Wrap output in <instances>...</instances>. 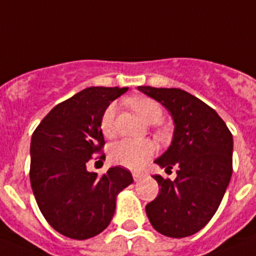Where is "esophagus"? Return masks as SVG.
<instances>
[{"mask_svg":"<svg viewBox=\"0 0 256 256\" xmlns=\"http://www.w3.org/2000/svg\"><path fill=\"white\" fill-rule=\"evenodd\" d=\"M132 178H134L135 182H140L143 180L144 175L140 174V172H132Z\"/></svg>","mask_w":256,"mask_h":256,"instance_id":"obj_1","label":"esophagus"}]
</instances>
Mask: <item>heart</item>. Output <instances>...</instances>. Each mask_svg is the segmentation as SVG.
Instances as JSON below:
<instances>
[{
  "label": "heart",
  "instance_id": "b5f03b06",
  "mask_svg": "<svg viewBox=\"0 0 256 256\" xmlns=\"http://www.w3.org/2000/svg\"><path fill=\"white\" fill-rule=\"evenodd\" d=\"M132 110L146 124H157L162 117L160 104L150 98H136L131 102ZM117 106L110 104L104 112L100 128L106 136H112L114 131V114ZM154 154V146L148 140H131L124 139L113 144L110 150V158L113 164L124 168L138 170L143 168Z\"/></svg>",
  "mask_w": 256,
  "mask_h": 256
}]
</instances>
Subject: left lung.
Listing matches in <instances>:
<instances>
[{
	"label": "left lung",
	"instance_id": "1",
	"mask_svg": "<svg viewBox=\"0 0 256 256\" xmlns=\"http://www.w3.org/2000/svg\"><path fill=\"white\" fill-rule=\"evenodd\" d=\"M138 90L165 106L175 126L170 146L154 164L175 166L176 178L153 176L160 193L146 206V215L161 234L188 237L210 222L223 200L232 176V134L211 106L182 88Z\"/></svg>",
	"mask_w": 256,
	"mask_h": 256
}]
</instances>
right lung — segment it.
Returning a JSON list of instances; mask_svg holds the SVG:
<instances>
[{
	"label": "right lung",
	"instance_id": "obj_1",
	"mask_svg": "<svg viewBox=\"0 0 256 256\" xmlns=\"http://www.w3.org/2000/svg\"><path fill=\"white\" fill-rule=\"evenodd\" d=\"M128 88H88L58 104L30 140V186L37 205L56 232L88 240L110 226L117 196L134 179L121 166L103 176L86 164L104 146L100 121ZM104 158V156H100Z\"/></svg>",
	"mask_w": 256,
	"mask_h": 256
}]
</instances>
